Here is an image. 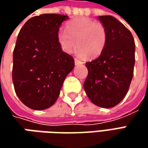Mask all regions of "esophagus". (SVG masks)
Instances as JSON below:
<instances>
[{
  "label": "esophagus",
  "mask_w": 148,
  "mask_h": 148,
  "mask_svg": "<svg viewBox=\"0 0 148 148\" xmlns=\"http://www.w3.org/2000/svg\"><path fill=\"white\" fill-rule=\"evenodd\" d=\"M74 62H75V65H81V64H82L83 63L82 62H81L80 60L77 59V58L74 59Z\"/></svg>",
  "instance_id": "esophagus-1"
}]
</instances>
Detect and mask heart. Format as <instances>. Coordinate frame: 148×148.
<instances>
[{
    "label": "heart",
    "mask_w": 148,
    "mask_h": 148,
    "mask_svg": "<svg viewBox=\"0 0 148 148\" xmlns=\"http://www.w3.org/2000/svg\"><path fill=\"white\" fill-rule=\"evenodd\" d=\"M106 40L105 26L86 17L70 20L66 29H60L58 33V41L63 52L71 53L77 43V53L81 58L99 56L105 49Z\"/></svg>",
    "instance_id": "heart-1"
}]
</instances>
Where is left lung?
<instances>
[{"label": "left lung", "mask_w": 148, "mask_h": 148, "mask_svg": "<svg viewBox=\"0 0 148 148\" xmlns=\"http://www.w3.org/2000/svg\"><path fill=\"white\" fill-rule=\"evenodd\" d=\"M107 32L105 49L96 59L86 63L88 76L84 89L90 101L112 108L122 101L134 76L135 43L131 32L111 15L99 16Z\"/></svg>", "instance_id": "left-lung-1"}]
</instances>
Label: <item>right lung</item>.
<instances>
[{
  "label": "right lung",
  "mask_w": 148,
  "mask_h": 148,
  "mask_svg": "<svg viewBox=\"0 0 148 148\" xmlns=\"http://www.w3.org/2000/svg\"><path fill=\"white\" fill-rule=\"evenodd\" d=\"M67 15L32 17L20 29L13 52L12 80L15 93L27 107L43 110L56 102L74 59L64 53L58 33Z\"/></svg>",
  "instance_id": "add662e5"
}]
</instances>
